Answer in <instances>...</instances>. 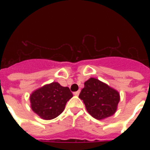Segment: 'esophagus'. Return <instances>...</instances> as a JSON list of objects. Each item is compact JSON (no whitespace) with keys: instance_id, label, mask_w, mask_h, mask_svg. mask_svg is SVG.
I'll return each instance as SVG.
<instances>
[{"instance_id":"esophagus-1","label":"esophagus","mask_w":150,"mask_h":150,"mask_svg":"<svg viewBox=\"0 0 150 150\" xmlns=\"http://www.w3.org/2000/svg\"><path fill=\"white\" fill-rule=\"evenodd\" d=\"M79 93H80V91L79 90V91H76V92H74V95H75V96H79Z\"/></svg>"}]
</instances>
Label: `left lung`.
Listing matches in <instances>:
<instances>
[{
	"label": "left lung",
	"mask_w": 150,
	"mask_h": 150,
	"mask_svg": "<svg viewBox=\"0 0 150 150\" xmlns=\"http://www.w3.org/2000/svg\"><path fill=\"white\" fill-rule=\"evenodd\" d=\"M79 97L83 100L89 114L98 120L113 115L120 101L118 92L94 78L85 82Z\"/></svg>",
	"instance_id": "left-lung-1"
}]
</instances>
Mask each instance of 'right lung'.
I'll return each mask as SVG.
<instances>
[{
	"label": "right lung",
	"mask_w": 150,
	"mask_h": 150,
	"mask_svg": "<svg viewBox=\"0 0 150 150\" xmlns=\"http://www.w3.org/2000/svg\"><path fill=\"white\" fill-rule=\"evenodd\" d=\"M72 96L68 87L54 82L33 92L30 96L31 108L41 118L51 120L63 112Z\"/></svg>",
	"instance_id": "1"
}]
</instances>
